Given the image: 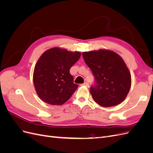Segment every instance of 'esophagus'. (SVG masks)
Instances as JSON below:
<instances>
[{
    "label": "esophagus",
    "instance_id": "34e87169",
    "mask_svg": "<svg viewBox=\"0 0 153 153\" xmlns=\"http://www.w3.org/2000/svg\"><path fill=\"white\" fill-rule=\"evenodd\" d=\"M83 85H85L87 87H89V84H88V83L86 82H85L84 84H83Z\"/></svg>",
    "mask_w": 153,
    "mask_h": 153
}]
</instances>
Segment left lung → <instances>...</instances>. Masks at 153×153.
Listing matches in <instances>:
<instances>
[{
	"mask_svg": "<svg viewBox=\"0 0 153 153\" xmlns=\"http://www.w3.org/2000/svg\"><path fill=\"white\" fill-rule=\"evenodd\" d=\"M82 55L94 77V84L90 88L93 100L104 107L122 103L131 84L130 73L123 59L105 50L83 52Z\"/></svg>",
	"mask_w": 153,
	"mask_h": 153,
	"instance_id": "1",
	"label": "left lung"
}]
</instances>
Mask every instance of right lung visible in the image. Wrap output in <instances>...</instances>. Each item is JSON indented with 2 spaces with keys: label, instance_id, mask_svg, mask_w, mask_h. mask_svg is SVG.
<instances>
[{
  "label": "right lung",
  "instance_id": "1",
  "mask_svg": "<svg viewBox=\"0 0 153 153\" xmlns=\"http://www.w3.org/2000/svg\"><path fill=\"white\" fill-rule=\"evenodd\" d=\"M79 52L53 48L44 52L37 62L33 82L37 94L44 102L52 105L66 103L76 90L70 68L79 59Z\"/></svg>",
  "mask_w": 153,
  "mask_h": 153
}]
</instances>
